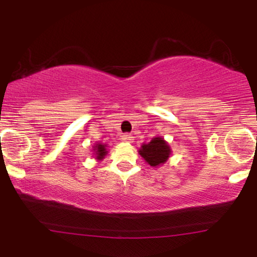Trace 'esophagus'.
I'll return each instance as SVG.
<instances>
[{"mask_svg":"<svg viewBox=\"0 0 257 257\" xmlns=\"http://www.w3.org/2000/svg\"><path fill=\"white\" fill-rule=\"evenodd\" d=\"M122 140L125 141V143H133L134 138H133V135H131V134H123L122 135Z\"/></svg>","mask_w":257,"mask_h":257,"instance_id":"1","label":"esophagus"}]
</instances>
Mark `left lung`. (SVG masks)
Wrapping results in <instances>:
<instances>
[{"mask_svg": "<svg viewBox=\"0 0 257 257\" xmlns=\"http://www.w3.org/2000/svg\"><path fill=\"white\" fill-rule=\"evenodd\" d=\"M141 156L149 166L157 168L163 166L172 155V149L162 137L152 138L149 144H143L139 150Z\"/></svg>", "mask_w": 257, "mask_h": 257, "instance_id": "left-lung-1", "label": "left lung"}]
</instances>
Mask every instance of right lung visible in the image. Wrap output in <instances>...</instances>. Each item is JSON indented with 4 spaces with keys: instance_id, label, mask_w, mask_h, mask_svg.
Returning a JSON list of instances; mask_svg holds the SVG:
<instances>
[{
    "instance_id": "obj_1",
    "label": "right lung",
    "mask_w": 257,
    "mask_h": 257,
    "mask_svg": "<svg viewBox=\"0 0 257 257\" xmlns=\"http://www.w3.org/2000/svg\"><path fill=\"white\" fill-rule=\"evenodd\" d=\"M107 145L102 143H95V145L93 146V156L95 157L96 161H102L105 158V156L107 155Z\"/></svg>"
}]
</instances>
